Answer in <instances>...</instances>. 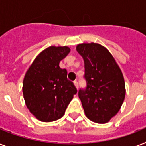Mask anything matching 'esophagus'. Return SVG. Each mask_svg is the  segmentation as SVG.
<instances>
[{"mask_svg": "<svg viewBox=\"0 0 146 146\" xmlns=\"http://www.w3.org/2000/svg\"><path fill=\"white\" fill-rule=\"evenodd\" d=\"M74 85H75V86L76 89H79V83H78L77 81H74Z\"/></svg>", "mask_w": 146, "mask_h": 146, "instance_id": "obj_1", "label": "esophagus"}]
</instances>
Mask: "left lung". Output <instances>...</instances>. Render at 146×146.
I'll use <instances>...</instances> for the list:
<instances>
[{
    "instance_id": "left-lung-1",
    "label": "left lung",
    "mask_w": 146,
    "mask_h": 146,
    "mask_svg": "<svg viewBox=\"0 0 146 146\" xmlns=\"http://www.w3.org/2000/svg\"><path fill=\"white\" fill-rule=\"evenodd\" d=\"M76 50L85 64L86 88L78 95L85 113L97 123H108L120 111L126 89L123 73L115 60L99 44H78Z\"/></svg>"
}]
</instances>
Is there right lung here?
I'll use <instances>...</instances> for the list:
<instances>
[{"mask_svg":"<svg viewBox=\"0 0 146 146\" xmlns=\"http://www.w3.org/2000/svg\"><path fill=\"white\" fill-rule=\"evenodd\" d=\"M70 51L68 47L50 46L38 55L26 72L23 84L25 102L31 113L42 122L61 118L76 94L73 82L60 61Z\"/></svg>","mask_w":146,"mask_h":146,"instance_id":"1","label":"right lung"}]
</instances>
